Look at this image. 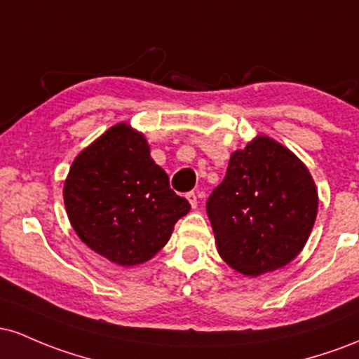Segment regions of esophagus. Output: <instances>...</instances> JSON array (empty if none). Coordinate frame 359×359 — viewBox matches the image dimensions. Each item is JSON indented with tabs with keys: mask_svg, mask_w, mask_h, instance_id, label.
Masks as SVG:
<instances>
[{
	"mask_svg": "<svg viewBox=\"0 0 359 359\" xmlns=\"http://www.w3.org/2000/svg\"><path fill=\"white\" fill-rule=\"evenodd\" d=\"M187 198H188V201H190L191 207L196 208V205H198V195H196L195 191H190V193H187Z\"/></svg>",
	"mask_w": 359,
	"mask_h": 359,
	"instance_id": "1",
	"label": "esophagus"
}]
</instances>
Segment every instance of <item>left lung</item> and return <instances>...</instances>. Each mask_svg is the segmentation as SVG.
Masks as SVG:
<instances>
[{
	"mask_svg": "<svg viewBox=\"0 0 359 359\" xmlns=\"http://www.w3.org/2000/svg\"><path fill=\"white\" fill-rule=\"evenodd\" d=\"M317 205L307 166L276 140L257 135L232 152L207 213L220 257L245 276H259L299 256Z\"/></svg>",
	"mask_w": 359,
	"mask_h": 359,
	"instance_id": "obj_1",
	"label": "left lung"
}]
</instances>
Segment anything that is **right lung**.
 <instances>
[{
  "mask_svg": "<svg viewBox=\"0 0 359 359\" xmlns=\"http://www.w3.org/2000/svg\"><path fill=\"white\" fill-rule=\"evenodd\" d=\"M64 205L79 239L120 266L156 256L191 208L169 188L146 137L128 123L79 152L64 183Z\"/></svg>",
  "mask_w": 359,
  "mask_h": 359,
  "instance_id": "1",
  "label": "right lung"
}]
</instances>
